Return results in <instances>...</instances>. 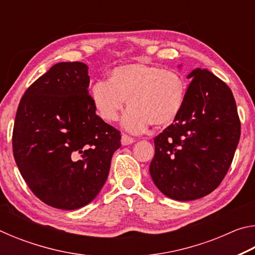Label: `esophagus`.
Segmentation results:
<instances>
[{"mask_svg": "<svg viewBox=\"0 0 255 255\" xmlns=\"http://www.w3.org/2000/svg\"><path fill=\"white\" fill-rule=\"evenodd\" d=\"M132 143H135V139H133V138L129 137V136H127V135H123V136H122V144H123L124 146L130 145V144H132Z\"/></svg>", "mask_w": 255, "mask_h": 255, "instance_id": "esophagus-1", "label": "esophagus"}]
</instances>
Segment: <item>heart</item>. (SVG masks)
<instances>
[{"instance_id":"heart-1","label":"heart","mask_w":255,"mask_h":255,"mask_svg":"<svg viewBox=\"0 0 255 255\" xmlns=\"http://www.w3.org/2000/svg\"><path fill=\"white\" fill-rule=\"evenodd\" d=\"M188 84L178 72L165 71L145 63H130L111 71L109 81H98L91 89L97 114L106 123L119 118L125 106L130 108L123 118V127L141 132L173 124L182 110Z\"/></svg>"}]
</instances>
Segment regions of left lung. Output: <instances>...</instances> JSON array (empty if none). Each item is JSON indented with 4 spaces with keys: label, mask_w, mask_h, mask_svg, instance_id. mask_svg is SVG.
<instances>
[{
    "label": "left lung",
    "mask_w": 255,
    "mask_h": 255,
    "mask_svg": "<svg viewBox=\"0 0 255 255\" xmlns=\"http://www.w3.org/2000/svg\"><path fill=\"white\" fill-rule=\"evenodd\" d=\"M187 79L191 83L182 110L154 138L149 165L159 191L179 201L199 199L221 184L241 136L231 89L208 70L195 68Z\"/></svg>",
    "instance_id": "8db88e82"
}]
</instances>
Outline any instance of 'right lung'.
<instances>
[{"instance_id":"obj_1","label":"right lung","mask_w":255,"mask_h":255,"mask_svg":"<svg viewBox=\"0 0 255 255\" xmlns=\"http://www.w3.org/2000/svg\"><path fill=\"white\" fill-rule=\"evenodd\" d=\"M89 67L58 63L29 86L16 111L13 155L33 195L46 205L74 210L105 185L120 132L96 114Z\"/></svg>"}]
</instances>
